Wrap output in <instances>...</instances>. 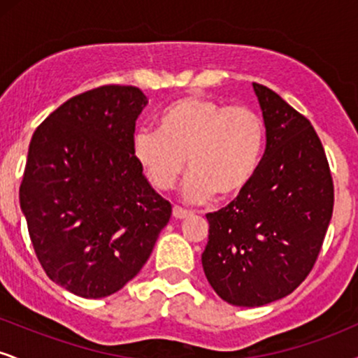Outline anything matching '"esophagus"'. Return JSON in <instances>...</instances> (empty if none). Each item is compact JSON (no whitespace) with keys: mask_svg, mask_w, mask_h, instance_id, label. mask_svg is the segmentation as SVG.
Segmentation results:
<instances>
[{"mask_svg":"<svg viewBox=\"0 0 358 358\" xmlns=\"http://www.w3.org/2000/svg\"><path fill=\"white\" fill-rule=\"evenodd\" d=\"M192 212L190 210H185L182 207H173V217L175 219H187L190 217Z\"/></svg>","mask_w":358,"mask_h":358,"instance_id":"34e87169","label":"esophagus"}]
</instances>
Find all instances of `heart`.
Returning <instances> with one entry per match:
<instances>
[{
    "instance_id": "heart-1",
    "label": "heart",
    "mask_w": 358,
    "mask_h": 358,
    "mask_svg": "<svg viewBox=\"0 0 358 358\" xmlns=\"http://www.w3.org/2000/svg\"><path fill=\"white\" fill-rule=\"evenodd\" d=\"M264 146L266 124L257 110L202 96L171 102L159 114L158 131H138L133 141L139 166L162 192L176 187L187 158L188 202L241 193L256 176Z\"/></svg>"
}]
</instances>
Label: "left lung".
Returning <instances> with one entry per match:
<instances>
[{
    "mask_svg": "<svg viewBox=\"0 0 358 358\" xmlns=\"http://www.w3.org/2000/svg\"><path fill=\"white\" fill-rule=\"evenodd\" d=\"M266 124L256 176L227 207L207 213L202 266L215 293L262 306L293 293L313 269L334 213V180L311 122L252 84Z\"/></svg>",
    "mask_w": 358,
    "mask_h": 358,
    "instance_id": "obj_1",
    "label": "left lung"
}]
</instances>
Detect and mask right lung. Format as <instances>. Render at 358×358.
<instances>
[{
  "instance_id": "right-lung-1",
  "label": "right lung",
  "mask_w": 358,
  "mask_h": 358,
  "mask_svg": "<svg viewBox=\"0 0 358 358\" xmlns=\"http://www.w3.org/2000/svg\"><path fill=\"white\" fill-rule=\"evenodd\" d=\"M146 104L134 85H102L64 102L31 136L20 207L47 276L77 296L121 289L171 217L134 156Z\"/></svg>"
}]
</instances>
